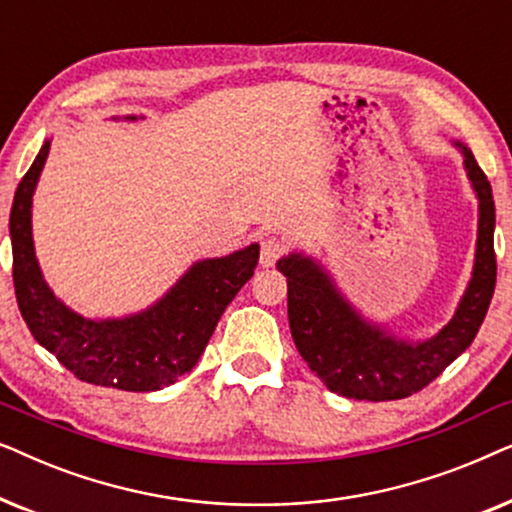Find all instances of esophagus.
Instances as JSON below:
<instances>
[{"label":"esophagus","mask_w":512,"mask_h":512,"mask_svg":"<svg viewBox=\"0 0 512 512\" xmlns=\"http://www.w3.org/2000/svg\"><path fill=\"white\" fill-rule=\"evenodd\" d=\"M284 254H286L284 240H279V237H275V235L263 237L261 240V265L270 268V265H275Z\"/></svg>","instance_id":"1"}]
</instances>
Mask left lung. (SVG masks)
Wrapping results in <instances>:
<instances>
[{
    "label": "left lung",
    "instance_id": "1",
    "mask_svg": "<svg viewBox=\"0 0 512 512\" xmlns=\"http://www.w3.org/2000/svg\"><path fill=\"white\" fill-rule=\"evenodd\" d=\"M454 146L464 153L468 179L480 200L478 249L464 298L438 335L422 342L398 340L368 324L312 258L289 254L277 263L289 286L293 342L312 373L335 394L375 403L417 394L471 347L485 321L496 286L492 186L471 149L461 142Z\"/></svg>",
    "mask_w": 512,
    "mask_h": 512
}]
</instances>
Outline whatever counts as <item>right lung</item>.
<instances>
[{"label":"right lung","mask_w":512,"mask_h":512,"mask_svg":"<svg viewBox=\"0 0 512 512\" xmlns=\"http://www.w3.org/2000/svg\"><path fill=\"white\" fill-rule=\"evenodd\" d=\"M48 149L51 142L18 184L9 219L13 286L27 328L83 382L123 391L170 387L198 363L223 310L254 275L258 244L195 263L149 310L125 319H83L53 296L34 256L32 195Z\"/></svg>","instance_id":"1"}]
</instances>
